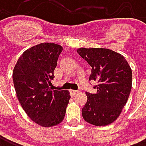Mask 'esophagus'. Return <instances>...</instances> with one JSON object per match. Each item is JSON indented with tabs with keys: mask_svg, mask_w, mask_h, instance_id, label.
<instances>
[{
	"mask_svg": "<svg viewBox=\"0 0 146 146\" xmlns=\"http://www.w3.org/2000/svg\"><path fill=\"white\" fill-rule=\"evenodd\" d=\"M78 93H79V91H77V90H70V95L72 97H75L76 95H77Z\"/></svg>",
	"mask_w": 146,
	"mask_h": 146,
	"instance_id": "1",
	"label": "esophagus"
}]
</instances>
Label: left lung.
<instances>
[{
    "label": "left lung",
    "instance_id": "8db88e82",
    "mask_svg": "<svg viewBox=\"0 0 146 146\" xmlns=\"http://www.w3.org/2000/svg\"><path fill=\"white\" fill-rule=\"evenodd\" d=\"M77 53L91 66L90 80L98 83L97 92H86L82 109L84 119L93 125L104 126L117 120L130 96L132 72L121 54L104 48H79Z\"/></svg>",
    "mask_w": 146,
    "mask_h": 146
}]
</instances>
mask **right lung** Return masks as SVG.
<instances>
[{
  "label": "right lung",
  "mask_w": 146,
  "mask_h": 146,
  "mask_svg": "<svg viewBox=\"0 0 146 146\" xmlns=\"http://www.w3.org/2000/svg\"><path fill=\"white\" fill-rule=\"evenodd\" d=\"M61 45L44 42L29 48L19 57L13 70L17 98L30 119L42 127L60 123L70 99L68 90H51V80Z\"/></svg>",
  "instance_id": "obj_1"
}]
</instances>
